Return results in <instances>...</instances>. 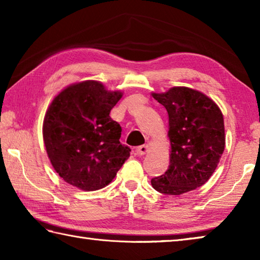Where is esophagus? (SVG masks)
Instances as JSON below:
<instances>
[{"label": "esophagus", "instance_id": "obj_1", "mask_svg": "<svg viewBox=\"0 0 260 260\" xmlns=\"http://www.w3.org/2000/svg\"><path fill=\"white\" fill-rule=\"evenodd\" d=\"M136 152H138V155H141V156L144 155V153L148 152V146L144 144V146L138 147V148H136Z\"/></svg>", "mask_w": 260, "mask_h": 260}]
</instances>
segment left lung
Masks as SVG:
<instances>
[{
    "label": "left lung",
    "instance_id": "8db88e82",
    "mask_svg": "<svg viewBox=\"0 0 260 260\" xmlns=\"http://www.w3.org/2000/svg\"><path fill=\"white\" fill-rule=\"evenodd\" d=\"M169 113L170 166L151 179L165 195H181L208 181L225 149L222 113L212 100L187 87L152 94Z\"/></svg>",
    "mask_w": 260,
    "mask_h": 260
}]
</instances>
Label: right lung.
Listing matches in <instances>:
<instances>
[{"label":"right lung","instance_id":"right-lung-1","mask_svg":"<svg viewBox=\"0 0 260 260\" xmlns=\"http://www.w3.org/2000/svg\"><path fill=\"white\" fill-rule=\"evenodd\" d=\"M99 81L71 85L56 96L43 120V141L51 165L64 181L82 190L107 186L129 157L121 127L110 111L121 99Z\"/></svg>","mask_w":260,"mask_h":260}]
</instances>
